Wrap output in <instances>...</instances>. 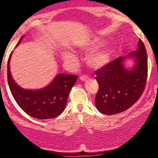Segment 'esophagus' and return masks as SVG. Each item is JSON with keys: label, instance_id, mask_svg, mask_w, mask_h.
<instances>
[{"label": "esophagus", "instance_id": "esophagus-1", "mask_svg": "<svg viewBox=\"0 0 158 158\" xmlns=\"http://www.w3.org/2000/svg\"><path fill=\"white\" fill-rule=\"evenodd\" d=\"M79 79H80L81 81H82V82H85V81L88 80L89 77H87L86 76H81L80 77H79Z\"/></svg>", "mask_w": 158, "mask_h": 158}]
</instances>
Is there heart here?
I'll use <instances>...</instances> for the list:
<instances>
[{"mask_svg": "<svg viewBox=\"0 0 158 158\" xmlns=\"http://www.w3.org/2000/svg\"><path fill=\"white\" fill-rule=\"evenodd\" d=\"M105 45L102 40L95 39L90 41L83 47V50L90 52L86 57V63L90 69L97 70L106 67L111 60V52L107 49L100 48ZM62 60L69 66H74L77 62L76 56L70 51H63L61 53Z\"/></svg>", "mask_w": 158, "mask_h": 158, "instance_id": "heart-1", "label": "heart"}]
</instances>
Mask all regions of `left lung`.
Here are the masks:
<instances>
[{
    "label": "left lung",
    "instance_id": "obj_1",
    "mask_svg": "<svg viewBox=\"0 0 158 158\" xmlns=\"http://www.w3.org/2000/svg\"><path fill=\"white\" fill-rule=\"evenodd\" d=\"M128 60L132 61L131 67L127 66ZM95 74L99 87L95 100L98 111L110 115L129 109L145 87L148 56L144 44L139 39L136 50L118 57Z\"/></svg>",
    "mask_w": 158,
    "mask_h": 158
}]
</instances>
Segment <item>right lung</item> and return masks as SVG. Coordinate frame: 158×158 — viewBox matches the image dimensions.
I'll return each instance as SVG.
<instances>
[{"label": "right lung", "instance_id": "right-lung-1", "mask_svg": "<svg viewBox=\"0 0 158 158\" xmlns=\"http://www.w3.org/2000/svg\"><path fill=\"white\" fill-rule=\"evenodd\" d=\"M19 40L17 46L23 38ZM10 53L7 63V82L10 92L18 106L31 117L49 119L56 117L65 109L72 87L77 80V76L60 73L44 88L27 89L20 87L13 79L10 73Z\"/></svg>", "mask_w": 158, "mask_h": 158}]
</instances>
